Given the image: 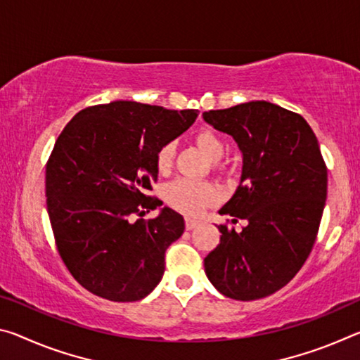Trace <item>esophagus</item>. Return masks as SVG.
Wrapping results in <instances>:
<instances>
[{"instance_id": "1", "label": "esophagus", "mask_w": 360, "mask_h": 360, "mask_svg": "<svg viewBox=\"0 0 360 360\" xmlns=\"http://www.w3.org/2000/svg\"><path fill=\"white\" fill-rule=\"evenodd\" d=\"M197 224H198V221H195V219H191V218L186 219V229L187 231H192L193 227H197Z\"/></svg>"}]
</instances>
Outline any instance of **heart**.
Listing matches in <instances>:
<instances>
[{
  "label": "heart",
  "instance_id": "heart-1",
  "mask_svg": "<svg viewBox=\"0 0 360 360\" xmlns=\"http://www.w3.org/2000/svg\"><path fill=\"white\" fill-rule=\"evenodd\" d=\"M193 141L210 162H213L216 173H224V168L218 163L226 153V142L216 131L210 128L198 129ZM176 146L174 142H163L155 152V168L160 174H168L174 163ZM163 198L171 208L179 213L195 218L200 216L205 208H208L216 200V189L207 181L178 179L171 182L163 191Z\"/></svg>",
  "mask_w": 360,
  "mask_h": 360
}]
</instances>
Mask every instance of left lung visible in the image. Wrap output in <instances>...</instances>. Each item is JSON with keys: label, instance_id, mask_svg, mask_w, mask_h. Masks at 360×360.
I'll return each instance as SVG.
<instances>
[{"label": "left lung", "instance_id": "8db88e82", "mask_svg": "<svg viewBox=\"0 0 360 360\" xmlns=\"http://www.w3.org/2000/svg\"><path fill=\"white\" fill-rule=\"evenodd\" d=\"M243 153L242 178L221 214L247 221L242 232L219 224V245L203 259L210 282L227 298L259 300L296 276L309 256L327 198V167L298 113L252 101L203 113Z\"/></svg>", "mask_w": 360, "mask_h": 360}]
</instances>
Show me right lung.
Masks as SVG:
<instances>
[{"label":"right lung","instance_id":"right-lung-1","mask_svg":"<svg viewBox=\"0 0 360 360\" xmlns=\"http://www.w3.org/2000/svg\"><path fill=\"white\" fill-rule=\"evenodd\" d=\"M197 110H168L115 101L79 110L57 138L46 163V207L62 261L96 296L138 301L165 272V252L184 218L150 197L155 152L195 122Z\"/></svg>","mask_w":360,"mask_h":360}]
</instances>
